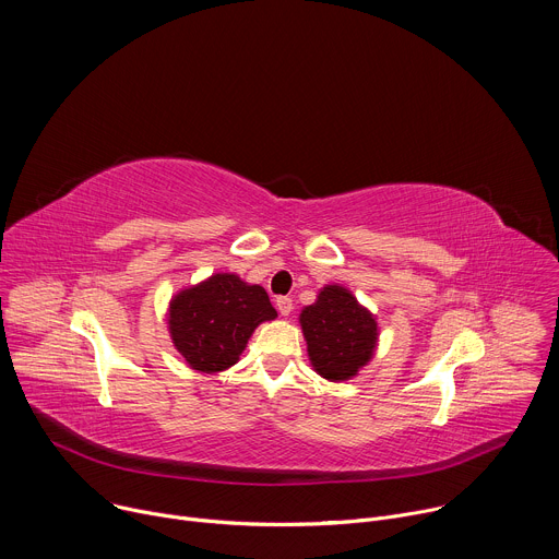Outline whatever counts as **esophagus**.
I'll list each match as a JSON object with an SVG mask.
<instances>
[{
  "instance_id": "esophagus-1",
  "label": "esophagus",
  "mask_w": 559,
  "mask_h": 559,
  "mask_svg": "<svg viewBox=\"0 0 559 559\" xmlns=\"http://www.w3.org/2000/svg\"><path fill=\"white\" fill-rule=\"evenodd\" d=\"M276 309H278V313L281 316H289L292 313V309H294V302H292V298H287V296H281V298H276Z\"/></svg>"
}]
</instances>
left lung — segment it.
I'll use <instances>...</instances> for the list:
<instances>
[{
	"mask_svg": "<svg viewBox=\"0 0 559 559\" xmlns=\"http://www.w3.org/2000/svg\"><path fill=\"white\" fill-rule=\"evenodd\" d=\"M298 323L311 369L330 382L356 378L376 356L378 318L341 283L318 289L316 300L300 309Z\"/></svg>",
	"mask_w": 559,
	"mask_h": 559,
	"instance_id": "8db88e82",
	"label": "left lung"
}]
</instances>
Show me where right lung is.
<instances>
[{
    "instance_id": "1",
    "label": "right lung",
    "mask_w": 559,
    "mask_h": 559,
    "mask_svg": "<svg viewBox=\"0 0 559 559\" xmlns=\"http://www.w3.org/2000/svg\"><path fill=\"white\" fill-rule=\"evenodd\" d=\"M274 318L267 292L234 272H216L181 287L166 309L173 345L197 373L234 367L254 330Z\"/></svg>"
}]
</instances>
